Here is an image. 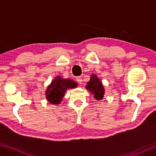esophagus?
I'll use <instances>...</instances> for the list:
<instances>
[{"label": "esophagus", "instance_id": "obj_1", "mask_svg": "<svg viewBox=\"0 0 156 156\" xmlns=\"http://www.w3.org/2000/svg\"><path fill=\"white\" fill-rule=\"evenodd\" d=\"M76 80L78 81V83L80 84H82V83H83V79H82L81 76H78V77L76 78Z\"/></svg>", "mask_w": 156, "mask_h": 156}]
</instances>
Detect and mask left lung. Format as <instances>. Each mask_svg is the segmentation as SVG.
<instances>
[{
    "mask_svg": "<svg viewBox=\"0 0 156 156\" xmlns=\"http://www.w3.org/2000/svg\"><path fill=\"white\" fill-rule=\"evenodd\" d=\"M86 87L92 94H94V97L96 98V99L98 100L102 99L105 94V90L102 83L97 78L96 75H91L90 80L89 81Z\"/></svg>",
    "mask_w": 156,
    "mask_h": 156,
    "instance_id": "left-lung-1",
    "label": "left lung"
}]
</instances>
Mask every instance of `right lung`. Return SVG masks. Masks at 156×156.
<instances>
[{"instance_id":"right-lung-1","label":"right lung","mask_w":156,"mask_h":156,"mask_svg":"<svg viewBox=\"0 0 156 156\" xmlns=\"http://www.w3.org/2000/svg\"><path fill=\"white\" fill-rule=\"evenodd\" d=\"M77 83L71 79H64L57 76L51 82L46 91V98L51 104L58 105L62 101L66 90L69 88H75Z\"/></svg>"}]
</instances>
